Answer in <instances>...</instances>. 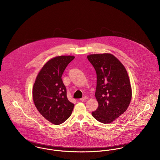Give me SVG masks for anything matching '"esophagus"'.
<instances>
[{"label":"esophagus","mask_w":160,"mask_h":160,"mask_svg":"<svg viewBox=\"0 0 160 160\" xmlns=\"http://www.w3.org/2000/svg\"><path fill=\"white\" fill-rule=\"evenodd\" d=\"M86 99H88V97H86V96H85V97H83L82 98H81V99H80V100L81 101H82V102H83V101H84V100H86Z\"/></svg>","instance_id":"1"}]
</instances>
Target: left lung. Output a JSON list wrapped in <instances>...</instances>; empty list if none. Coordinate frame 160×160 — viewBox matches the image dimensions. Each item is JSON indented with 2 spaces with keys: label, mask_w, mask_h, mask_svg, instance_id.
<instances>
[{
  "label": "left lung",
  "mask_w": 160,
  "mask_h": 160,
  "mask_svg": "<svg viewBox=\"0 0 160 160\" xmlns=\"http://www.w3.org/2000/svg\"><path fill=\"white\" fill-rule=\"evenodd\" d=\"M97 74L95 97L98 103L92 116L103 124L111 123L127 110L132 90L123 65L110 53L88 56Z\"/></svg>",
  "instance_id": "1"
}]
</instances>
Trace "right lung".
<instances>
[{"mask_svg":"<svg viewBox=\"0 0 160 160\" xmlns=\"http://www.w3.org/2000/svg\"><path fill=\"white\" fill-rule=\"evenodd\" d=\"M73 56H59L47 62L39 72L32 89V97L39 113L50 122L58 125L72 113L74 105L67 98L62 76Z\"/></svg>","mask_w":160,"mask_h":160,"instance_id":"right-lung-1","label":"right lung"}]
</instances>
